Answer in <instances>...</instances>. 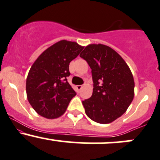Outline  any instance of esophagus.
Instances as JSON below:
<instances>
[{"label": "esophagus", "instance_id": "esophagus-1", "mask_svg": "<svg viewBox=\"0 0 160 160\" xmlns=\"http://www.w3.org/2000/svg\"><path fill=\"white\" fill-rule=\"evenodd\" d=\"M77 90H78L79 91H80V90H81L82 88H83V86H81V85H78V86H77Z\"/></svg>", "mask_w": 160, "mask_h": 160}]
</instances>
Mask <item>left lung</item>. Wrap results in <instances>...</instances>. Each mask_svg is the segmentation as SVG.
<instances>
[{
	"label": "left lung",
	"instance_id": "obj_1",
	"mask_svg": "<svg viewBox=\"0 0 160 160\" xmlns=\"http://www.w3.org/2000/svg\"><path fill=\"white\" fill-rule=\"evenodd\" d=\"M80 56L91 68L93 81L91 97L83 101L86 114L99 123L112 122L133 100L132 72L122 57L107 45L89 44Z\"/></svg>",
	"mask_w": 160,
	"mask_h": 160
}]
</instances>
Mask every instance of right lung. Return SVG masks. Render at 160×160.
<instances>
[{
  "mask_svg": "<svg viewBox=\"0 0 160 160\" xmlns=\"http://www.w3.org/2000/svg\"><path fill=\"white\" fill-rule=\"evenodd\" d=\"M83 47L63 40L45 50L33 63L26 81L28 100L33 109L47 119L58 118L76 96L67 77L69 64Z\"/></svg>",
  "mask_w": 160,
  "mask_h": 160,
  "instance_id": "1",
  "label": "right lung"
}]
</instances>
